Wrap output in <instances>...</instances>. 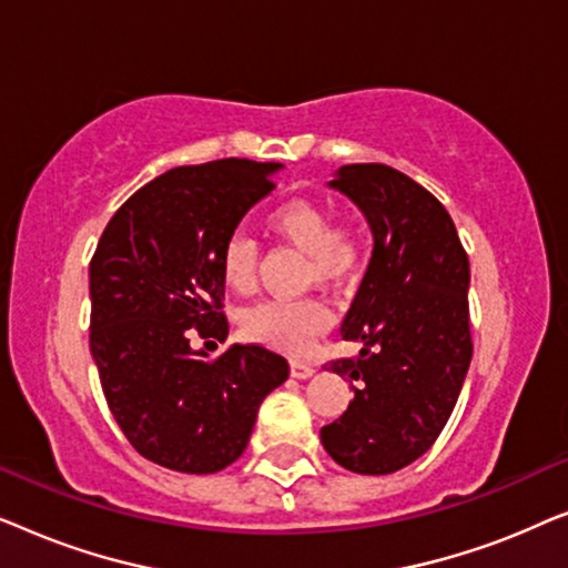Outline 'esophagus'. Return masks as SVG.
<instances>
[{
  "label": "esophagus",
  "instance_id": "obj_1",
  "mask_svg": "<svg viewBox=\"0 0 568 568\" xmlns=\"http://www.w3.org/2000/svg\"><path fill=\"white\" fill-rule=\"evenodd\" d=\"M313 364L307 362H292V377H300V379H307L310 375H313Z\"/></svg>",
  "mask_w": 568,
  "mask_h": 568
}]
</instances>
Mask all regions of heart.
I'll list each match as a JSON object with an SVG mask.
<instances>
[{
	"mask_svg": "<svg viewBox=\"0 0 568 568\" xmlns=\"http://www.w3.org/2000/svg\"><path fill=\"white\" fill-rule=\"evenodd\" d=\"M278 243L305 253V282L344 286L359 274L364 245L352 222H333L328 206L313 199H286L263 220ZM222 282L232 292L247 294L258 278V245L251 237L230 235L220 253ZM331 325V307L321 297L266 300L247 307L240 328L255 344L286 354L307 352L315 336Z\"/></svg>",
	"mask_w": 568,
	"mask_h": 568,
	"instance_id": "1",
	"label": "heart"
}]
</instances>
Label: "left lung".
Instances as JSON below:
<instances>
[{"mask_svg": "<svg viewBox=\"0 0 568 568\" xmlns=\"http://www.w3.org/2000/svg\"><path fill=\"white\" fill-rule=\"evenodd\" d=\"M331 185L367 214L375 251L341 325L362 354L325 364L354 379V400L321 439L346 470L385 476L437 442L463 390L470 263L447 209L400 170L356 162Z\"/></svg>", "mask_w": 568, "mask_h": 568, "instance_id": "obj_1", "label": "left lung"}]
</instances>
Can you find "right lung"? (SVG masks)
<instances>
[{
    "instance_id": "1",
    "label": "right lung",
    "mask_w": 568,
    "mask_h": 568,
    "mask_svg": "<svg viewBox=\"0 0 568 568\" xmlns=\"http://www.w3.org/2000/svg\"><path fill=\"white\" fill-rule=\"evenodd\" d=\"M278 168L230 158L168 170L123 201L92 253L100 385L123 437L162 468H227L245 453L263 398L290 377V362L261 344L220 356L191 348V336L227 338L222 245L276 189Z\"/></svg>"
}]
</instances>
